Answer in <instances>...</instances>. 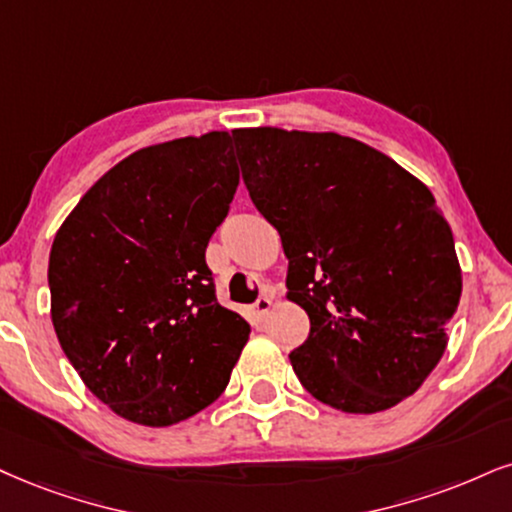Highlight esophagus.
Wrapping results in <instances>:
<instances>
[{"label":"esophagus","mask_w":512,"mask_h":512,"mask_svg":"<svg viewBox=\"0 0 512 512\" xmlns=\"http://www.w3.org/2000/svg\"><path fill=\"white\" fill-rule=\"evenodd\" d=\"M270 308H273V296L263 294V296H258L256 304L251 306V315H254V320H263L270 313Z\"/></svg>","instance_id":"34e87169"}]
</instances>
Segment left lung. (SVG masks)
Returning <instances> with one entry per match:
<instances>
[{
    "instance_id": "8db88e82",
    "label": "left lung",
    "mask_w": 512,
    "mask_h": 512,
    "mask_svg": "<svg viewBox=\"0 0 512 512\" xmlns=\"http://www.w3.org/2000/svg\"><path fill=\"white\" fill-rule=\"evenodd\" d=\"M244 185L280 232L287 299L311 320L289 361L344 413L408 399L444 356L463 275L432 192L394 159L337 132L232 130Z\"/></svg>"
}]
</instances>
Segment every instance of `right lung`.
<instances>
[{
  "mask_svg": "<svg viewBox=\"0 0 512 512\" xmlns=\"http://www.w3.org/2000/svg\"><path fill=\"white\" fill-rule=\"evenodd\" d=\"M237 185L230 132L151 144L94 182L56 232V337L85 387L135 425L211 406L249 339L206 266Z\"/></svg>",
  "mask_w": 512,
  "mask_h": 512,
  "instance_id": "1",
  "label": "right lung"
}]
</instances>
